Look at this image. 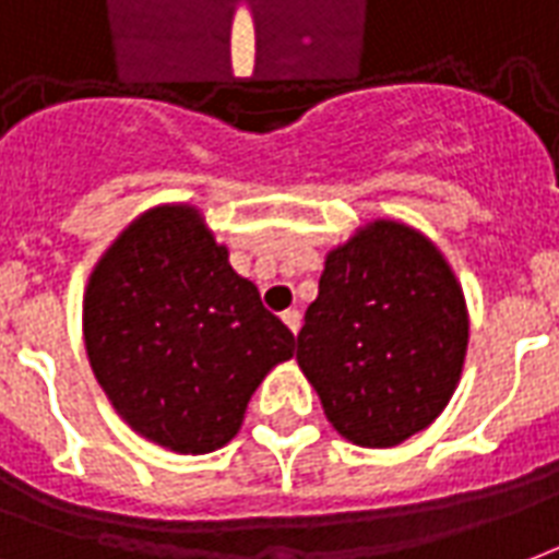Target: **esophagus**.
I'll use <instances>...</instances> for the list:
<instances>
[{
  "mask_svg": "<svg viewBox=\"0 0 559 559\" xmlns=\"http://www.w3.org/2000/svg\"><path fill=\"white\" fill-rule=\"evenodd\" d=\"M281 320H284V325H287L293 334H299V329H301V313L299 311H284V313H281Z\"/></svg>",
  "mask_w": 559,
  "mask_h": 559,
  "instance_id": "esophagus-1",
  "label": "esophagus"
}]
</instances>
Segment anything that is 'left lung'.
<instances>
[{"label": "left lung", "mask_w": 559, "mask_h": 559, "mask_svg": "<svg viewBox=\"0 0 559 559\" xmlns=\"http://www.w3.org/2000/svg\"><path fill=\"white\" fill-rule=\"evenodd\" d=\"M465 349L468 308L444 254L376 218L329 251L296 361L346 441L396 448L444 412Z\"/></svg>", "instance_id": "1"}]
</instances>
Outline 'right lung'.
Listing matches in <instances>:
<instances>
[{"mask_svg":"<svg viewBox=\"0 0 559 559\" xmlns=\"http://www.w3.org/2000/svg\"><path fill=\"white\" fill-rule=\"evenodd\" d=\"M91 370L135 432L175 453H213L237 436L248 400L296 337L195 206L135 218L94 266L82 299Z\"/></svg>","mask_w":559,"mask_h":559,"instance_id":"right-lung-1","label":"right lung"}]
</instances>
